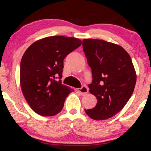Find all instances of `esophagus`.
Instances as JSON below:
<instances>
[{
	"label": "esophagus",
	"instance_id": "1",
	"mask_svg": "<svg viewBox=\"0 0 151 151\" xmlns=\"http://www.w3.org/2000/svg\"><path fill=\"white\" fill-rule=\"evenodd\" d=\"M78 91L80 93V94H81L82 96H83L88 92V89L85 85H83V86H82L81 88H79Z\"/></svg>",
	"mask_w": 151,
	"mask_h": 151
}]
</instances>
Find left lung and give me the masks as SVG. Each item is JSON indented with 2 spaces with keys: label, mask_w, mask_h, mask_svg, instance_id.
<instances>
[{
  "label": "left lung",
  "mask_w": 151,
  "mask_h": 151,
  "mask_svg": "<svg viewBox=\"0 0 151 151\" xmlns=\"http://www.w3.org/2000/svg\"><path fill=\"white\" fill-rule=\"evenodd\" d=\"M83 51L92 72L90 93L97 104L85 109L90 118L106 120L120 112L132 96L137 76L132 58L122 47L99 39L83 41Z\"/></svg>",
  "instance_id": "1"
}]
</instances>
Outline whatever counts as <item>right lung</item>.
<instances>
[{
	"label": "right lung",
	"mask_w": 151,
	"mask_h": 151,
	"mask_svg": "<svg viewBox=\"0 0 151 151\" xmlns=\"http://www.w3.org/2000/svg\"><path fill=\"white\" fill-rule=\"evenodd\" d=\"M79 39L55 36L44 38L26 50L20 63V85L31 109L42 116L62 110L73 89L62 85L63 60L81 45Z\"/></svg>",
	"instance_id": "obj_1"
}]
</instances>
